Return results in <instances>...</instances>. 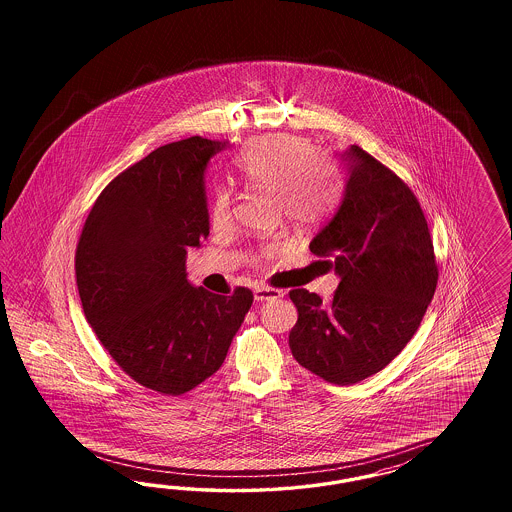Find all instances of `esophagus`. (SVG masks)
Listing matches in <instances>:
<instances>
[{
  "mask_svg": "<svg viewBox=\"0 0 512 512\" xmlns=\"http://www.w3.org/2000/svg\"><path fill=\"white\" fill-rule=\"evenodd\" d=\"M253 295H255L257 302H268V300H278V298H281L283 291L272 289V287H257L253 291Z\"/></svg>",
  "mask_w": 512,
  "mask_h": 512,
  "instance_id": "obj_1",
  "label": "esophagus"
}]
</instances>
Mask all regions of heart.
I'll return each mask as SVG.
<instances>
[{
  "instance_id": "1",
  "label": "heart",
  "mask_w": 512,
  "mask_h": 512,
  "mask_svg": "<svg viewBox=\"0 0 512 512\" xmlns=\"http://www.w3.org/2000/svg\"><path fill=\"white\" fill-rule=\"evenodd\" d=\"M242 182L278 195L283 214L302 225L321 221L334 208L338 184L326 167V157L313 142L291 135L255 140L236 161ZM231 193L216 189L210 201V225L223 229L231 223ZM285 249V242L272 240L255 251L253 263H270Z\"/></svg>"
}]
</instances>
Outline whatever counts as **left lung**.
Segmentation results:
<instances>
[{"mask_svg": "<svg viewBox=\"0 0 512 512\" xmlns=\"http://www.w3.org/2000/svg\"><path fill=\"white\" fill-rule=\"evenodd\" d=\"M340 208L311 240L341 281L330 304L306 289L289 296L298 321L289 347L300 366L334 385H355L402 353L434 298V242L415 193L353 144L341 155Z\"/></svg>", "mask_w": 512, "mask_h": 512, "instance_id": "obj_1", "label": "left lung"}]
</instances>
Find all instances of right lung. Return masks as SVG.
<instances>
[{
    "label": "right lung",
    "instance_id": "1",
    "mask_svg": "<svg viewBox=\"0 0 512 512\" xmlns=\"http://www.w3.org/2000/svg\"><path fill=\"white\" fill-rule=\"evenodd\" d=\"M225 142L159 146L101 191L75 253L78 295L95 336L142 387L180 396L221 368L253 304L187 281V248L210 233L204 171Z\"/></svg>",
    "mask_w": 512,
    "mask_h": 512
}]
</instances>
